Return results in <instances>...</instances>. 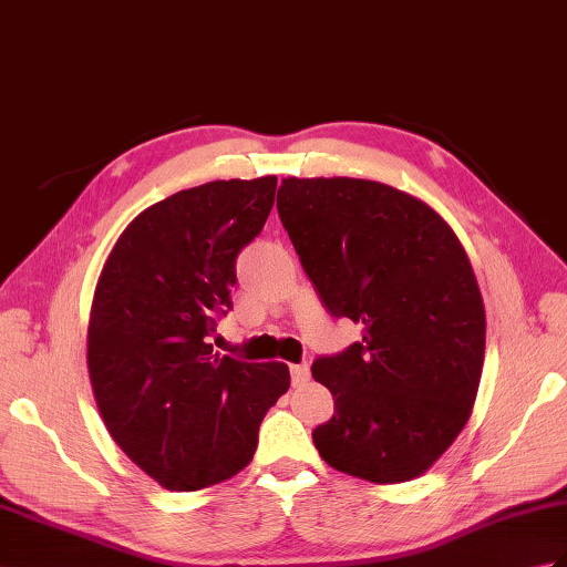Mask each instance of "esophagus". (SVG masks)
Wrapping results in <instances>:
<instances>
[{
    "mask_svg": "<svg viewBox=\"0 0 567 567\" xmlns=\"http://www.w3.org/2000/svg\"><path fill=\"white\" fill-rule=\"evenodd\" d=\"M289 374H292V386H301L305 381H309V364L301 362V364H292L289 367Z\"/></svg>",
    "mask_w": 567,
    "mask_h": 567,
    "instance_id": "esophagus-1",
    "label": "esophagus"
}]
</instances>
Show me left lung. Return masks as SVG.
<instances>
[{
  "mask_svg": "<svg viewBox=\"0 0 567 567\" xmlns=\"http://www.w3.org/2000/svg\"><path fill=\"white\" fill-rule=\"evenodd\" d=\"M278 215L323 309L362 326L313 360L336 401L316 450L372 483L420 476L478 393L485 311L466 251L432 207L377 181L282 178Z\"/></svg>",
  "mask_w": 567,
  "mask_h": 567,
  "instance_id": "obj_1",
  "label": "left lung"
}]
</instances>
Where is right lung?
Instances as JSON below:
<instances>
[{"label": "right lung", "mask_w": 567, "mask_h": 567, "mask_svg": "<svg viewBox=\"0 0 567 567\" xmlns=\"http://www.w3.org/2000/svg\"><path fill=\"white\" fill-rule=\"evenodd\" d=\"M278 178L213 181L144 209L105 260L89 321V374L117 446L166 491H200L254 458L282 362L213 350L236 258L262 231Z\"/></svg>", "instance_id": "1"}]
</instances>
